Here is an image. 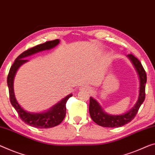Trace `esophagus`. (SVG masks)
Here are the masks:
<instances>
[{"instance_id":"34e87169","label":"esophagus","mask_w":155,"mask_h":155,"mask_svg":"<svg viewBox=\"0 0 155 155\" xmlns=\"http://www.w3.org/2000/svg\"><path fill=\"white\" fill-rule=\"evenodd\" d=\"M80 91H85V92H89V93L91 92L92 91V89H91V87H88V86H86V85L82 86V87L80 88Z\"/></svg>"}]
</instances>
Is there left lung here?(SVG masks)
Instances as JSON below:
<instances>
[{"instance_id":"8db88e82","label":"left lung","mask_w":155,"mask_h":155,"mask_svg":"<svg viewBox=\"0 0 155 155\" xmlns=\"http://www.w3.org/2000/svg\"><path fill=\"white\" fill-rule=\"evenodd\" d=\"M127 58L130 59L137 71L139 79V94L138 100L134 106L130 111L120 115H113L107 113L102 107L99 102L94 97H90L89 114L91 118L98 125L104 127H122L134 118L138 110L145 100V89L147 81L146 71L141 63L133 54H127Z\"/></svg>"}]
</instances>
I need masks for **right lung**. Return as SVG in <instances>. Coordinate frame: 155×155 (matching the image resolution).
<instances>
[{"label": "right lung", "instance_id": "1", "mask_svg": "<svg viewBox=\"0 0 155 155\" xmlns=\"http://www.w3.org/2000/svg\"><path fill=\"white\" fill-rule=\"evenodd\" d=\"M59 39H55L53 41H47L44 44H41L28 49L27 51L21 53L17 58L15 59L12 66H11L8 76V86L9 88V99L12 105L18 114V116L23 122L32 127L40 128V129H46V128L53 127L58 125L62 122L66 116V104L69 97L73 96L72 94L68 95L64 97L62 100L58 102L52 107L46 111L42 112H30L25 110L21 107L16 99L14 91V80L16 73L23 64L28 62V60L25 58L32 54L39 53V52L51 50L59 44Z\"/></svg>", "mask_w": 155, "mask_h": 155}]
</instances>
